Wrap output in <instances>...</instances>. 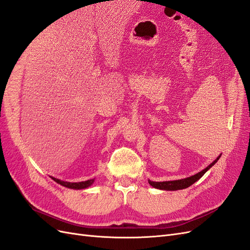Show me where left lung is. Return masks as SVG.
Wrapping results in <instances>:
<instances>
[{"label":"left lung","mask_w":250,"mask_h":250,"mask_svg":"<svg viewBox=\"0 0 250 250\" xmlns=\"http://www.w3.org/2000/svg\"><path fill=\"white\" fill-rule=\"evenodd\" d=\"M219 158H220V156L217 158L214 162H212L210 165H208L207 168H205L203 171L192 175V176H190V178L178 180V181H168V182H150V181H148V183L151 185L152 187H155L157 189H161V190L172 191V190H181V189L188 188L189 186H191V185L194 184L196 181H198L201 176H203L208 170V169H210L217 162V161L219 160Z\"/></svg>","instance_id":"1"}]
</instances>
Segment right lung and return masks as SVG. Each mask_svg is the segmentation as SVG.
Instances as JSON below:
<instances>
[{"label": "right lung", "instance_id": "add662e5", "mask_svg": "<svg viewBox=\"0 0 250 250\" xmlns=\"http://www.w3.org/2000/svg\"><path fill=\"white\" fill-rule=\"evenodd\" d=\"M56 183H58L60 185H62V186L64 187H67V188H70V189H85V188H88L89 186H91V185L93 184L94 182V179L93 180H88V181H85V182H79V183H69V182H63V181H60L58 179H55V178H52Z\"/></svg>", "mask_w": 250, "mask_h": 250}]
</instances>
